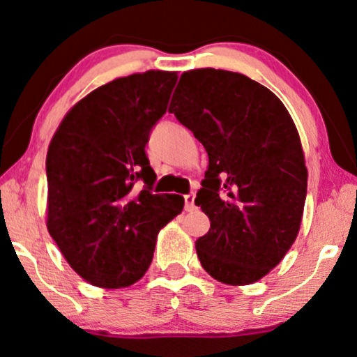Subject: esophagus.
I'll return each instance as SVG.
<instances>
[{
  "label": "esophagus",
  "mask_w": 357,
  "mask_h": 357,
  "mask_svg": "<svg viewBox=\"0 0 357 357\" xmlns=\"http://www.w3.org/2000/svg\"><path fill=\"white\" fill-rule=\"evenodd\" d=\"M195 197H196L195 192H190V195L184 196V209H186V211H192V209H196Z\"/></svg>",
  "instance_id": "34e87169"
}]
</instances>
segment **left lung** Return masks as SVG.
Wrapping results in <instances>:
<instances>
[{
    "label": "left lung",
    "mask_w": 357,
    "mask_h": 357,
    "mask_svg": "<svg viewBox=\"0 0 357 357\" xmlns=\"http://www.w3.org/2000/svg\"><path fill=\"white\" fill-rule=\"evenodd\" d=\"M169 111L209 158L195 201L211 221L196 241L201 266L225 284L259 281L303 220L307 169L293 119L266 86L214 68L183 73Z\"/></svg>",
    "instance_id": "1"
}]
</instances>
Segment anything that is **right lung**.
<instances>
[{
    "instance_id": "1",
    "label": "right lung",
    "mask_w": 357,
    "mask_h": 357,
    "mask_svg": "<svg viewBox=\"0 0 357 357\" xmlns=\"http://www.w3.org/2000/svg\"><path fill=\"white\" fill-rule=\"evenodd\" d=\"M176 81V73L146 71L100 86L51 139L48 231L94 286L118 289L143 278L160 229L183 211V196L153 192L156 174L144 151Z\"/></svg>"
}]
</instances>
